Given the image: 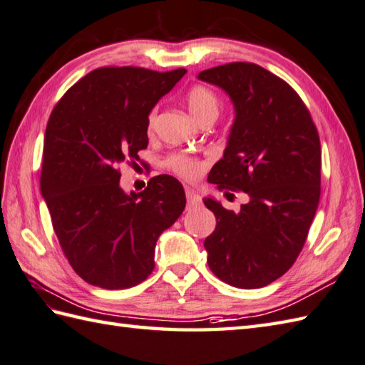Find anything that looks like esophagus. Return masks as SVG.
Wrapping results in <instances>:
<instances>
[{"label":"esophagus","mask_w":365,"mask_h":365,"mask_svg":"<svg viewBox=\"0 0 365 365\" xmlns=\"http://www.w3.org/2000/svg\"><path fill=\"white\" fill-rule=\"evenodd\" d=\"M185 198H187V206H189V209L201 206V197L198 195V193H197L195 190L185 189Z\"/></svg>","instance_id":"obj_1"}]
</instances>
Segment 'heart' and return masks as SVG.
I'll return each instance as SVG.
<instances>
[{
	"mask_svg": "<svg viewBox=\"0 0 365 365\" xmlns=\"http://www.w3.org/2000/svg\"><path fill=\"white\" fill-rule=\"evenodd\" d=\"M185 100H187V106L192 112V115L198 121L206 117H217L218 110H220V100H218L217 93L212 88H209L203 84L192 86L187 91V95H185ZM156 117L158 108H153L147 117L148 131L155 128ZM164 165L170 172L184 178V180H195L201 173V170H203V165H201V162L198 159L185 155V153H172V155H168L164 159Z\"/></svg>",
	"mask_w": 365,
	"mask_h": 365,
	"instance_id": "b5f03b06",
	"label": "heart"
}]
</instances>
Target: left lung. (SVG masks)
I'll list each match as a JSON object with an SVG mask.
<instances>
[{
  "mask_svg": "<svg viewBox=\"0 0 365 365\" xmlns=\"http://www.w3.org/2000/svg\"><path fill=\"white\" fill-rule=\"evenodd\" d=\"M198 78L222 87L236 108L228 147L209 172L218 190L250 197L236 214L218 201L205 240L209 269L239 289H257L294 265L320 200L322 150L317 128L284 79L251 62H231Z\"/></svg>",
  "mask_w": 365,
  "mask_h": 365,
  "instance_id": "1",
  "label": "left lung"
}]
</instances>
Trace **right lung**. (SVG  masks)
Wrapping results in <instances>:
<instances>
[{"label":"right lung","instance_id":"add662e5","mask_svg":"<svg viewBox=\"0 0 365 365\" xmlns=\"http://www.w3.org/2000/svg\"><path fill=\"white\" fill-rule=\"evenodd\" d=\"M185 71L96 68L51 112L40 190L63 255L88 284L108 290L140 284L155 269L160 232L182 214L184 189L173 176L151 178L143 192L126 195L118 167L140 160L148 112Z\"/></svg>","mask_w":365,"mask_h":365}]
</instances>
